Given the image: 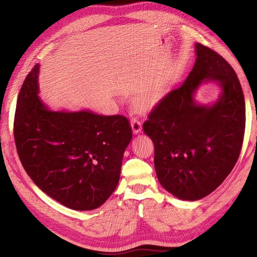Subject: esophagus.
Returning a JSON list of instances; mask_svg holds the SVG:
<instances>
[{
  "mask_svg": "<svg viewBox=\"0 0 257 257\" xmlns=\"http://www.w3.org/2000/svg\"><path fill=\"white\" fill-rule=\"evenodd\" d=\"M131 124H132V130H133V133L134 134H137L141 132L142 130V121H139L137 119H132L131 121Z\"/></svg>",
  "mask_w": 257,
  "mask_h": 257,
  "instance_id": "obj_1",
  "label": "esophagus"
}]
</instances>
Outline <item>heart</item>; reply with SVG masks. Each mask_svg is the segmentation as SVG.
<instances>
[{
    "instance_id": "obj_1",
    "label": "heart",
    "mask_w": 257,
    "mask_h": 257,
    "mask_svg": "<svg viewBox=\"0 0 257 257\" xmlns=\"http://www.w3.org/2000/svg\"><path fill=\"white\" fill-rule=\"evenodd\" d=\"M162 94V87L160 84H155L153 87L147 88L142 91L135 98V106L141 110H146L151 107Z\"/></svg>"
}]
</instances>
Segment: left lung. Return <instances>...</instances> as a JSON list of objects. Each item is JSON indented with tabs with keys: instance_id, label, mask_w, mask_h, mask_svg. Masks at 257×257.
Returning a JSON list of instances; mask_svg holds the SVG:
<instances>
[{
	"instance_id": "left-lung-1",
	"label": "left lung",
	"mask_w": 257,
	"mask_h": 257,
	"mask_svg": "<svg viewBox=\"0 0 257 257\" xmlns=\"http://www.w3.org/2000/svg\"><path fill=\"white\" fill-rule=\"evenodd\" d=\"M181 87L168 92L144 123L154 144V167L163 188L184 200L204 198L234 168L243 143L244 96L228 62L201 44ZM205 81L219 82L222 94L212 106H200L193 93Z\"/></svg>"
}]
</instances>
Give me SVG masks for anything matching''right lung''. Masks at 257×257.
Wrapping results in <instances>:
<instances>
[{"label":"right lung","mask_w":257,"mask_h":257,"mask_svg":"<svg viewBox=\"0 0 257 257\" xmlns=\"http://www.w3.org/2000/svg\"><path fill=\"white\" fill-rule=\"evenodd\" d=\"M36 64L19 92L14 136L23 168L48 196L73 210L102 206L118 185L132 127L124 115L51 111L38 98Z\"/></svg>","instance_id":"right-lung-1"}]
</instances>
